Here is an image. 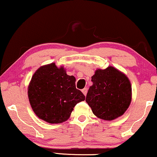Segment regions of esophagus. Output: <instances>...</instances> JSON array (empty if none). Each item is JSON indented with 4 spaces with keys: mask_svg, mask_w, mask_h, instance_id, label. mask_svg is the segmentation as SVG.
Here are the masks:
<instances>
[{
    "mask_svg": "<svg viewBox=\"0 0 157 157\" xmlns=\"http://www.w3.org/2000/svg\"><path fill=\"white\" fill-rule=\"evenodd\" d=\"M81 91H82V93L83 94L85 95V96H86V94H87V89H86V88H84V89H83L82 90H81Z\"/></svg>",
    "mask_w": 157,
    "mask_h": 157,
    "instance_id": "obj_1",
    "label": "esophagus"
}]
</instances>
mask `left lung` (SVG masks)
I'll use <instances>...</instances> for the list:
<instances>
[{"instance_id":"8db88e82","label":"left lung","mask_w":157,"mask_h":157,"mask_svg":"<svg viewBox=\"0 0 157 157\" xmlns=\"http://www.w3.org/2000/svg\"><path fill=\"white\" fill-rule=\"evenodd\" d=\"M86 101L98 118L111 121L125 113L131 102L132 87L127 76L113 66L98 68L91 76Z\"/></svg>"}]
</instances>
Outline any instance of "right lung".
<instances>
[{
    "label": "right lung",
    "mask_w": 157,
    "mask_h": 157,
    "mask_svg": "<svg viewBox=\"0 0 157 157\" xmlns=\"http://www.w3.org/2000/svg\"><path fill=\"white\" fill-rule=\"evenodd\" d=\"M75 82L76 78L67 75L63 66L52 63L40 67L28 86L29 101L35 115L51 124L68 120L76 104L85 100Z\"/></svg>",
    "instance_id": "obj_1"
}]
</instances>
